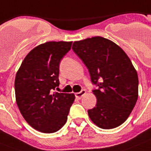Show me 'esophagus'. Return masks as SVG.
Segmentation results:
<instances>
[{"label": "esophagus", "mask_w": 151, "mask_h": 151, "mask_svg": "<svg viewBox=\"0 0 151 151\" xmlns=\"http://www.w3.org/2000/svg\"><path fill=\"white\" fill-rule=\"evenodd\" d=\"M86 91L85 90H81L80 92L76 93V97L77 99H81L82 97L86 94Z\"/></svg>", "instance_id": "1"}]
</instances>
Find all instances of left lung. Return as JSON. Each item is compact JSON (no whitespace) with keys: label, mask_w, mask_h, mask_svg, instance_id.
I'll use <instances>...</instances> for the list:
<instances>
[{"label":"left lung","mask_w":151,"mask_h":151,"mask_svg":"<svg viewBox=\"0 0 151 151\" xmlns=\"http://www.w3.org/2000/svg\"><path fill=\"white\" fill-rule=\"evenodd\" d=\"M72 50L99 87L93 90L96 107L88 110L91 121L104 129L122 125L138 99V75L129 58L116 43L101 37L75 41Z\"/></svg>","instance_id":"left-lung-1"}]
</instances>
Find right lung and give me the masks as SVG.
Segmentation results:
<instances>
[{
	"instance_id": "right-lung-1",
	"label": "right lung",
	"mask_w": 151,
	"mask_h": 151,
	"mask_svg": "<svg viewBox=\"0 0 151 151\" xmlns=\"http://www.w3.org/2000/svg\"><path fill=\"white\" fill-rule=\"evenodd\" d=\"M72 42L40 44L26 56L15 76L17 105L24 119L44 133L58 131L66 123L74 93H52L59 86V64Z\"/></svg>"
}]
</instances>
